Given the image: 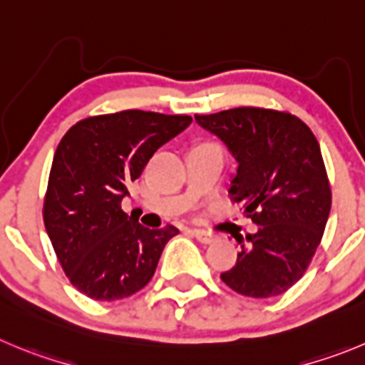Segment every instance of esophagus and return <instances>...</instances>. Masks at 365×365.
Instances as JSON below:
<instances>
[{"mask_svg":"<svg viewBox=\"0 0 365 365\" xmlns=\"http://www.w3.org/2000/svg\"><path fill=\"white\" fill-rule=\"evenodd\" d=\"M192 234H194V237L200 241V243H205V245L212 243V241L216 240V236H214L212 232H209V230H203V229H192Z\"/></svg>","mask_w":365,"mask_h":365,"instance_id":"esophagus-1","label":"esophagus"}]
</instances>
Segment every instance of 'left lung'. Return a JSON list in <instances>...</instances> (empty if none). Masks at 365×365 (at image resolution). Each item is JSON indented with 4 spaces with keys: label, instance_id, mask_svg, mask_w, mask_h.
<instances>
[{
    "label": "left lung",
    "instance_id": "8db88e82",
    "mask_svg": "<svg viewBox=\"0 0 365 365\" xmlns=\"http://www.w3.org/2000/svg\"><path fill=\"white\" fill-rule=\"evenodd\" d=\"M236 158L230 198L243 203L257 232L240 237L236 267L221 281L247 297L284 294L304 275L321 243L331 189L312 129L292 113L234 108L194 115Z\"/></svg>",
    "mask_w": 365,
    "mask_h": 365
}]
</instances>
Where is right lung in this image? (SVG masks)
I'll list each match as a JSON object with an SVG mask.
<instances>
[{"label":"right lung","instance_id":"right-lung-1","mask_svg":"<svg viewBox=\"0 0 365 365\" xmlns=\"http://www.w3.org/2000/svg\"><path fill=\"white\" fill-rule=\"evenodd\" d=\"M192 122L189 115L128 110L84 118L57 145L43 220L71 284L95 301L142 290L178 229H145L122 210L128 187L156 149Z\"/></svg>","mask_w":365,"mask_h":365}]
</instances>
